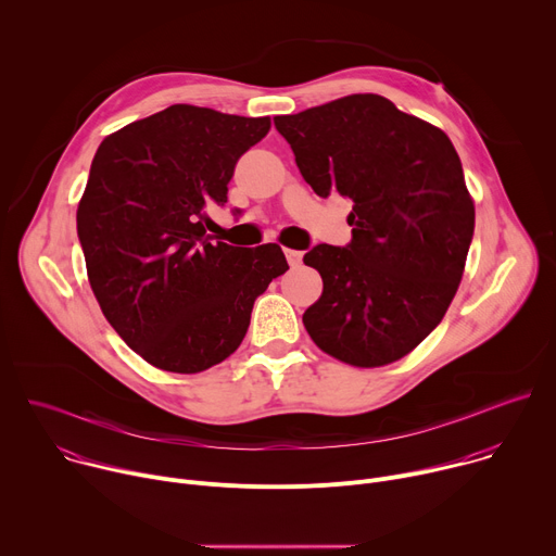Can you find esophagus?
<instances>
[{"label":"esophagus","mask_w":556,"mask_h":556,"mask_svg":"<svg viewBox=\"0 0 556 556\" xmlns=\"http://www.w3.org/2000/svg\"><path fill=\"white\" fill-rule=\"evenodd\" d=\"M283 253H286V260H288V264H290L292 268H299V266H301V262H303V253H301V251L286 249Z\"/></svg>","instance_id":"obj_1"}]
</instances>
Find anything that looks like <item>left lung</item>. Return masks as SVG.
<instances>
[{
	"mask_svg": "<svg viewBox=\"0 0 556 556\" xmlns=\"http://www.w3.org/2000/svg\"><path fill=\"white\" fill-rule=\"evenodd\" d=\"M275 127L316 195L354 202L352 242L303 257L324 279L303 312L309 339L354 367L401 361L442 321L472 240L475 204L453 142L378 94L275 116Z\"/></svg>",
	"mask_w": 556,
	"mask_h": 556,
	"instance_id": "obj_1",
	"label": "left lung"
}]
</instances>
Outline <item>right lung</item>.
Wrapping results in <instances>:
<instances>
[{
    "instance_id": "obj_1",
    "label": "right lung",
    "mask_w": 556,
    "mask_h": 556,
    "mask_svg": "<svg viewBox=\"0 0 556 556\" xmlns=\"http://www.w3.org/2000/svg\"><path fill=\"white\" fill-rule=\"evenodd\" d=\"M270 118L172 105L105 136L76 208L88 279L110 326L147 363L198 374L247 337L255 299L288 270L277 244H211L240 155Z\"/></svg>"
}]
</instances>
